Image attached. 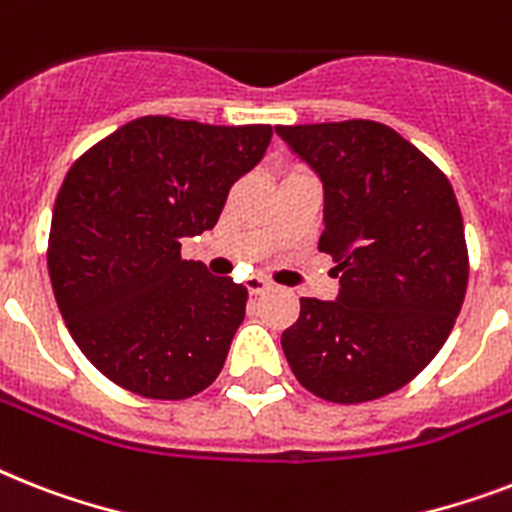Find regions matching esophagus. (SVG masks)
Returning a JSON list of instances; mask_svg holds the SVG:
<instances>
[{"mask_svg":"<svg viewBox=\"0 0 512 512\" xmlns=\"http://www.w3.org/2000/svg\"><path fill=\"white\" fill-rule=\"evenodd\" d=\"M268 289H270V284H268V281H265L263 276H249L247 278V292L252 294V297L268 292Z\"/></svg>","mask_w":512,"mask_h":512,"instance_id":"esophagus-1","label":"esophagus"}]
</instances>
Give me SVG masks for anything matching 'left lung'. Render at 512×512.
Instances as JSON below:
<instances>
[{
	"label": "left lung",
	"mask_w": 512,
	"mask_h": 512,
	"mask_svg": "<svg viewBox=\"0 0 512 512\" xmlns=\"http://www.w3.org/2000/svg\"><path fill=\"white\" fill-rule=\"evenodd\" d=\"M323 186L321 252L334 302L302 297L281 347L305 389L328 402L397 392L447 342L468 286L463 218L450 181L384 123L276 126Z\"/></svg>",
	"instance_id": "1"
}]
</instances>
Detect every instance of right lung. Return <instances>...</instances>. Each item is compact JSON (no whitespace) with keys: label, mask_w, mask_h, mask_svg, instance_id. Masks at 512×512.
I'll return each mask as SVG.
<instances>
[{"label":"right lung","mask_w":512,"mask_h":512,"mask_svg":"<svg viewBox=\"0 0 512 512\" xmlns=\"http://www.w3.org/2000/svg\"><path fill=\"white\" fill-rule=\"evenodd\" d=\"M270 136L147 115L68 170L49 231L54 299L78 350L128 392L186 400L218 378L247 289L184 260L181 242L218 223Z\"/></svg>","instance_id":"obj_1"}]
</instances>
